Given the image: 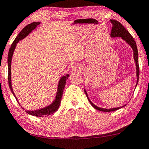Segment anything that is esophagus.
I'll return each mask as SVG.
<instances>
[{
    "label": "esophagus",
    "mask_w": 149,
    "mask_h": 149,
    "mask_svg": "<svg viewBox=\"0 0 149 149\" xmlns=\"http://www.w3.org/2000/svg\"><path fill=\"white\" fill-rule=\"evenodd\" d=\"M81 70V67L78 64H73L71 67V71L72 72H76V71H80Z\"/></svg>",
    "instance_id": "obj_1"
}]
</instances>
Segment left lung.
Wrapping results in <instances>:
<instances>
[{
  "label": "left lung",
  "mask_w": 149,
  "mask_h": 149,
  "mask_svg": "<svg viewBox=\"0 0 149 149\" xmlns=\"http://www.w3.org/2000/svg\"><path fill=\"white\" fill-rule=\"evenodd\" d=\"M110 22L112 24V30H111L110 33V37H121L123 41H125L129 46H130L133 52V59L135 61V67H136V77H137V82H136L135 87H137L138 81H139V64H138V51L137 45H136V42L134 39L133 37H132L131 35L128 33V31L126 28L122 26L121 23H119V21L114 20V19H110ZM85 93L87 96V98H88V101L89 103H91V105H92L93 107H94L95 109H96L97 110L102 111V112H112V111H115L119 110V109L121 108V107L126 106V105H123V106L118 107H114V108H103V107H100L96 105L95 104L92 103V101L89 99L88 94H87V91H86L85 88L84 89Z\"/></svg>",
  "instance_id": "obj_1"
}]
</instances>
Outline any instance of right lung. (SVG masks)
Masks as SVG:
<instances>
[{
    "label": "right lung",
    "instance_id": "add662e5",
    "mask_svg": "<svg viewBox=\"0 0 149 149\" xmlns=\"http://www.w3.org/2000/svg\"><path fill=\"white\" fill-rule=\"evenodd\" d=\"M41 22H33L30 24L27 25L19 33V35L16 39H14L13 43L12 44L11 47H10V50H9L8 53V82H9V86H10V89L11 90L12 94L14 95V97H15L17 101H18V99L16 96L15 94H14L13 89H12V76H11V65H12V56H13L14 50H15L16 47L18 43L19 42V41L22 40L24 38H26L28 35H29L34 30L37 28V26H39ZM69 75L67 74L66 76H63L61 77V78L59 80L58 84H57V92L55 94V99L53 100V102L50 104V105H47V106L42 107V108L38 109V110H26L25 108L21 106L19 103V102L18 101L19 105H21V107H22L23 110H25L26 113H28L30 115H33L35 116H39V117H44V116H47L50 114H53L55 112H56L57 109L60 107V103H61V99L62 97V94H63V91L66 85V81L69 78Z\"/></svg>",
    "mask_w": 149,
    "mask_h": 149
}]
</instances>
